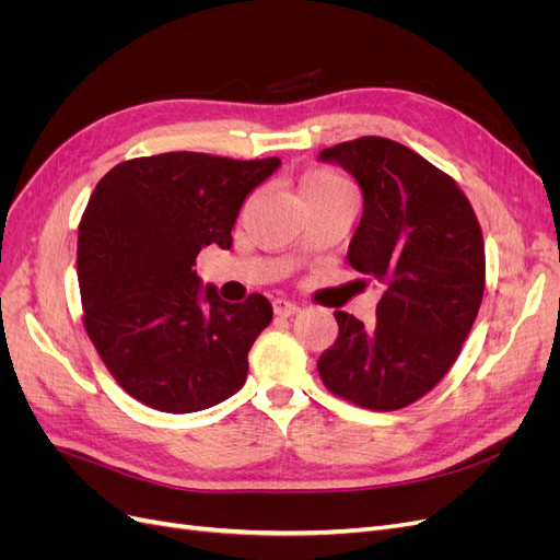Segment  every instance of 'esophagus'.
<instances>
[{
    "label": "esophagus",
    "mask_w": 560,
    "mask_h": 560,
    "mask_svg": "<svg viewBox=\"0 0 560 560\" xmlns=\"http://www.w3.org/2000/svg\"><path fill=\"white\" fill-rule=\"evenodd\" d=\"M273 311H276V315H280V317H290V315L299 313V306H296L294 301H290V299H276V301H273Z\"/></svg>",
    "instance_id": "1"
}]
</instances>
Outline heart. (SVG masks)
Masks as SVG:
<instances>
[{
  "mask_svg": "<svg viewBox=\"0 0 560 560\" xmlns=\"http://www.w3.org/2000/svg\"><path fill=\"white\" fill-rule=\"evenodd\" d=\"M341 191H350V184L343 177H338L336 173H329V171L308 173L299 182V194L303 200H313L319 196L341 194Z\"/></svg>",
  "mask_w": 560,
  "mask_h": 560,
  "instance_id": "heart-1",
  "label": "heart"
}]
</instances>
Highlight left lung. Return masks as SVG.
<instances>
[{"mask_svg":"<svg viewBox=\"0 0 560 560\" xmlns=\"http://www.w3.org/2000/svg\"><path fill=\"white\" fill-rule=\"evenodd\" d=\"M358 179L364 210L348 261L383 284L376 322L336 311L338 336L317 371L331 395L397 411L446 376L486 287L479 219L451 175L395 140L366 135L325 149Z\"/></svg>","mask_w":560,"mask_h":560,"instance_id":"8db88e82","label":"left lung"}]
</instances>
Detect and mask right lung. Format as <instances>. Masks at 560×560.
<instances>
[{
	"label": "right lung",
	"mask_w": 560,
	"mask_h": 560,
	"mask_svg": "<svg viewBox=\"0 0 560 560\" xmlns=\"http://www.w3.org/2000/svg\"><path fill=\"white\" fill-rule=\"evenodd\" d=\"M280 159L235 161L196 151L130 159L97 182L79 222L83 327L130 397L194 413L245 385L247 352L273 319L261 294L226 303L200 294L196 257L229 249L254 186Z\"/></svg>",
	"instance_id": "right-lung-1"
}]
</instances>
